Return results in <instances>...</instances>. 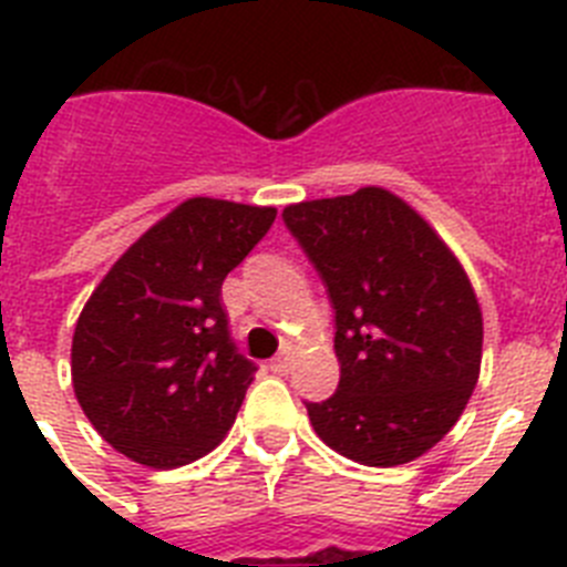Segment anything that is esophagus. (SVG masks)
Here are the masks:
<instances>
[{
	"mask_svg": "<svg viewBox=\"0 0 567 567\" xmlns=\"http://www.w3.org/2000/svg\"><path fill=\"white\" fill-rule=\"evenodd\" d=\"M289 365H292V349H289V346H284V349H280V352L269 360V369H272V372H287Z\"/></svg>",
	"mask_w": 567,
	"mask_h": 567,
	"instance_id": "esophagus-1",
	"label": "esophagus"
}]
</instances>
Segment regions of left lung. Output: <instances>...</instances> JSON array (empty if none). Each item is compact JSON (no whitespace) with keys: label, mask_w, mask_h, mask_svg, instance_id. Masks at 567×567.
<instances>
[{"label":"left lung","mask_w":567,"mask_h":567,"mask_svg":"<svg viewBox=\"0 0 567 567\" xmlns=\"http://www.w3.org/2000/svg\"><path fill=\"white\" fill-rule=\"evenodd\" d=\"M284 224L334 309L340 383L307 403L315 432L354 463H412L457 423L480 378L483 315L463 267L380 187L292 204Z\"/></svg>","instance_id":"8db88e82"}]
</instances>
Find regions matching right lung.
<instances>
[{"label":"right lung","mask_w":567,"mask_h":567,"mask_svg":"<svg viewBox=\"0 0 567 567\" xmlns=\"http://www.w3.org/2000/svg\"><path fill=\"white\" fill-rule=\"evenodd\" d=\"M272 207L189 198L135 240L73 332V389L115 452L150 468L204 457L235 423L258 365L238 352L221 284Z\"/></svg>","instance_id":"obj_1"}]
</instances>
